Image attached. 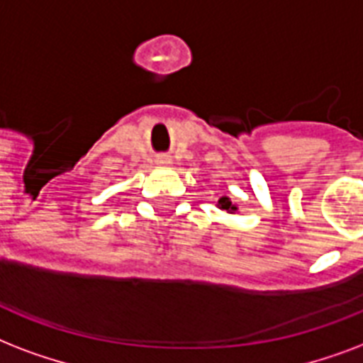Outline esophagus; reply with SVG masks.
<instances>
[{
	"mask_svg": "<svg viewBox=\"0 0 363 363\" xmlns=\"http://www.w3.org/2000/svg\"><path fill=\"white\" fill-rule=\"evenodd\" d=\"M170 157H159V159H157V164H161V167H168V164H170Z\"/></svg>",
	"mask_w": 363,
	"mask_h": 363,
	"instance_id": "34e87169",
	"label": "esophagus"
}]
</instances>
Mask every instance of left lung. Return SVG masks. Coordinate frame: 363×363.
Listing matches in <instances>:
<instances>
[{
	"label": "left lung",
	"mask_w": 363,
	"mask_h": 363,
	"mask_svg": "<svg viewBox=\"0 0 363 363\" xmlns=\"http://www.w3.org/2000/svg\"><path fill=\"white\" fill-rule=\"evenodd\" d=\"M216 206L220 208V210H223V212H227V213H237L238 212V204H235V202H233L227 195L221 196L220 201L216 202Z\"/></svg>",
	"instance_id": "8db88e82"
}]
</instances>
